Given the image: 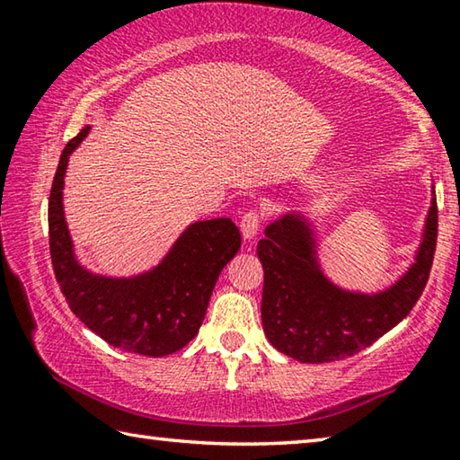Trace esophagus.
I'll return each mask as SVG.
<instances>
[{"mask_svg":"<svg viewBox=\"0 0 460 460\" xmlns=\"http://www.w3.org/2000/svg\"><path fill=\"white\" fill-rule=\"evenodd\" d=\"M241 235H243V239L252 241L255 235H258V231L261 227V215L258 211H249L245 213L243 217H241Z\"/></svg>","mask_w":460,"mask_h":460,"instance_id":"esophagus-1","label":"esophagus"}]
</instances>
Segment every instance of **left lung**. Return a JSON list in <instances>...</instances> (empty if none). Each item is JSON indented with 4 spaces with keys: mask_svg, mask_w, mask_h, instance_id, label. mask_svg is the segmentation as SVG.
Returning <instances> with one entry per match:
<instances>
[{
    "mask_svg": "<svg viewBox=\"0 0 460 460\" xmlns=\"http://www.w3.org/2000/svg\"><path fill=\"white\" fill-rule=\"evenodd\" d=\"M436 227L432 186L414 261L395 282L363 292L337 284L324 271L316 217L302 208L278 217L258 243L261 324L268 341L300 363L341 361L367 349L400 324L422 294L432 268Z\"/></svg>",
    "mask_w": 460,
    "mask_h": 460,
    "instance_id": "left-lung-1",
    "label": "left lung"
}]
</instances>
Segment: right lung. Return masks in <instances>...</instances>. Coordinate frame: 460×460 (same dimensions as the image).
<instances>
[{
  "label": "right lung",
  "instance_id": "1",
  "mask_svg": "<svg viewBox=\"0 0 460 460\" xmlns=\"http://www.w3.org/2000/svg\"><path fill=\"white\" fill-rule=\"evenodd\" d=\"M91 128L62 150L49 200V235L54 276L84 326L121 351L164 357L181 351L199 332L213 288L235 258L241 235L227 217L194 221L155 266L134 276H107L84 268L65 219L62 190L71 154Z\"/></svg>",
  "mask_w": 460,
  "mask_h": 460
}]
</instances>
